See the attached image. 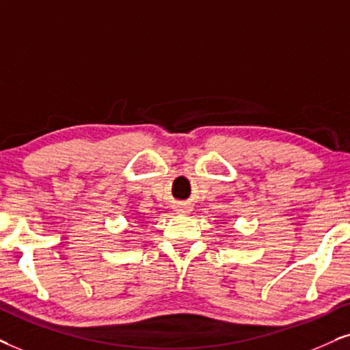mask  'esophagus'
I'll return each instance as SVG.
<instances>
[{
    "label": "esophagus",
    "mask_w": 350,
    "mask_h": 350,
    "mask_svg": "<svg viewBox=\"0 0 350 350\" xmlns=\"http://www.w3.org/2000/svg\"><path fill=\"white\" fill-rule=\"evenodd\" d=\"M190 210H192V206H189V205H179L178 206V211H179V213H183V215H187Z\"/></svg>",
    "instance_id": "obj_1"
}]
</instances>
